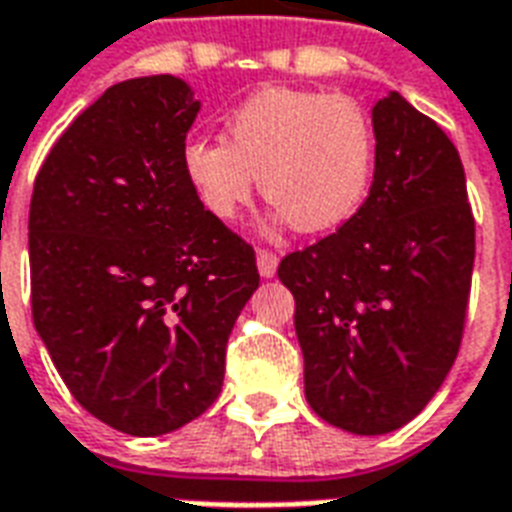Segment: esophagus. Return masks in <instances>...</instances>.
<instances>
[{
	"instance_id": "1",
	"label": "esophagus",
	"mask_w": 512,
	"mask_h": 512,
	"mask_svg": "<svg viewBox=\"0 0 512 512\" xmlns=\"http://www.w3.org/2000/svg\"><path fill=\"white\" fill-rule=\"evenodd\" d=\"M276 268H279V255L271 252V249H257V271H260V276L271 279Z\"/></svg>"
}]
</instances>
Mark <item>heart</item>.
Listing matches in <instances>:
<instances>
[{
	"label": "heart",
	"mask_w": 512,
	"mask_h": 512,
	"mask_svg": "<svg viewBox=\"0 0 512 512\" xmlns=\"http://www.w3.org/2000/svg\"><path fill=\"white\" fill-rule=\"evenodd\" d=\"M228 143L185 140L183 172L207 212L233 220L260 191L295 231L335 228L361 204L374 167L372 122L356 100L263 87L233 108Z\"/></svg>",
	"instance_id": "1"
}]
</instances>
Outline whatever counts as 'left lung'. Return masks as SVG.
Masks as SVG:
<instances>
[{"instance_id": "left-lung-1", "label": "left lung", "mask_w": 512, "mask_h": 512, "mask_svg": "<svg viewBox=\"0 0 512 512\" xmlns=\"http://www.w3.org/2000/svg\"><path fill=\"white\" fill-rule=\"evenodd\" d=\"M372 124L364 204L279 263L305 398L358 436L398 430L436 396L460 350L476 257L465 170L446 132L398 92L377 100Z\"/></svg>"}]
</instances>
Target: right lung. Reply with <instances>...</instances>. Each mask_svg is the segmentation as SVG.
I'll return each mask as SVG.
<instances>
[{
	"label": "right lung",
	"instance_id": "right-lung-1",
	"mask_svg": "<svg viewBox=\"0 0 512 512\" xmlns=\"http://www.w3.org/2000/svg\"><path fill=\"white\" fill-rule=\"evenodd\" d=\"M196 114L170 74L114 84L34 180V327L71 396L130 436L170 433L215 404L225 345L260 284L252 244L183 172Z\"/></svg>",
	"mask_w": 512,
	"mask_h": 512
}]
</instances>
